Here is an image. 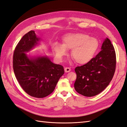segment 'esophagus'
<instances>
[{"label": "esophagus", "mask_w": 127, "mask_h": 127, "mask_svg": "<svg viewBox=\"0 0 127 127\" xmlns=\"http://www.w3.org/2000/svg\"><path fill=\"white\" fill-rule=\"evenodd\" d=\"M64 70H65V71L66 72H70V71H71V69L70 68V67H65L64 68Z\"/></svg>", "instance_id": "1"}]
</instances>
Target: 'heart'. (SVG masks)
<instances>
[{"label":"heart","mask_w":127,"mask_h":127,"mask_svg":"<svg viewBox=\"0 0 127 127\" xmlns=\"http://www.w3.org/2000/svg\"><path fill=\"white\" fill-rule=\"evenodd\" d=\"M99 46L98 40L83 33H72L65 35L63 44L55 43L52 49L56 56L62 59L67 54V50H72L71 57L76 63L85 64L95 56Z\"/></svg>","instance_id":"1"}]
</instances>
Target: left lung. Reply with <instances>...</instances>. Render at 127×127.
<instances>
[{"label":"left lung","instance_id":"left-lung-1","mask_svg":"<svg viewBox=\"0 0 127 127\" xmlns=\"http://www.w3.org/2000/svg\"><path fill=\"white\" fill-rule=\"evenodd\" d=\"M116 58L114 46L108 38L103 43L101 51L89 63L77 66L76 91L81 95L92 97L103 91L113 78Z\"/></svg>","mask_w":127,"mask_h":127}]
</instances>
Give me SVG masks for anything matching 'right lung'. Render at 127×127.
Segmentation results:
<instances>
[{
	"label": "right lung",
	"mask_w": 127,
	"mask_h": 127,
	"mask_svg": "<svg viewBox=\"0 0 127 127\" xmlns=\"http://www.w3.org/2000/svg\"><path fill=\"white\" fill-rule=\"evenodd\" d=\"M39 38L34 31L24 36L14 49L13 68L20 86L31 96L44 98L51 94L64 73L63 66L45 56L29 58L25 52L37 44Z\"/></svg>",
	"instance_id": "obj_1"
}]
</instances>
